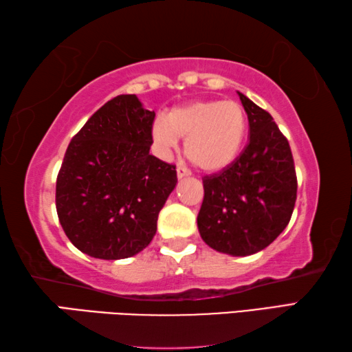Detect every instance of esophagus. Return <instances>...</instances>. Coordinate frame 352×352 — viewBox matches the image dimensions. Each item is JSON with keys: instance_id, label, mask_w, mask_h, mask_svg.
Segmentation results:
<instances>
[{"instance_id": "esophagus-1", "label": "esophagus", "mask_w": 352, "mask_h": 352, "mask_svg": "<svg viewBox=\"0 0 352 352\" xmlns=\"http://www.w3.org/2000/svg\"><path fill=\"white\" fill-rule=\"evenodd\" d=\"M190 175V170L188 168H184V166H178L177 168V177L178 178H184V177H189Z\"/></svg>"}]
</instances>
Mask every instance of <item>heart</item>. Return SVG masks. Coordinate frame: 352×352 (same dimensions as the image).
<instances>
[{
	"instance_id": "b5f03b06",
	"label": "heart",
	"mask_w": 352,
	"mask_h": 352,
	"mask_svg": "<svg viewBox=\"0 0 352 352\" xmlns=\"http://www.w3.org/2000/svg\"><path fill=\"white\" fill-rule=\"evenodd\" d=\"M247 133V115L236 100H195L170 110L152 126L163 151L184 140V152L197 168L219 170L234 162Z\"/></svg>"
}]
</instances>
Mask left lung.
Wrapping results in <instances>:
<instances>
[{"mask_svg":"<svg viewBox=\"0 0 352 352\" xmlns=\"http://www.w3.org/2000/svg\"><path fill=\"white\" fill-rule=\"evenodd\" d=\"M237 94L248 116L250 141L233 163L204 177L197 226L216 252L250 256L269 247L287 226L298 183L289 141L270 113Z\"/></svg>","mask_w":352,"mask_h":352,"instance_id":"left-lung-1","label":"left lung"}]
</instances>
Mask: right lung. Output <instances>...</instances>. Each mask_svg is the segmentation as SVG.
Masks as SVG:
<instances>
[{
  "label": "right lung",
  "instance_id": "right-lung-1",
  "mask_svg": "<svg viewBox=\"0 0 352 352\" xmlns=\"http://www.w3.org/2000/svg\"><path fill=\"white\" fill-rule=\"evenodd\" d=\"M153 119L135 94H119L69 142L57 175V216L71 243L91 258H130L157 233L177 170L148 153Z\"/></svg>",
  "mask_w": 352,
  "mask_h": 352
}]
</instances>
